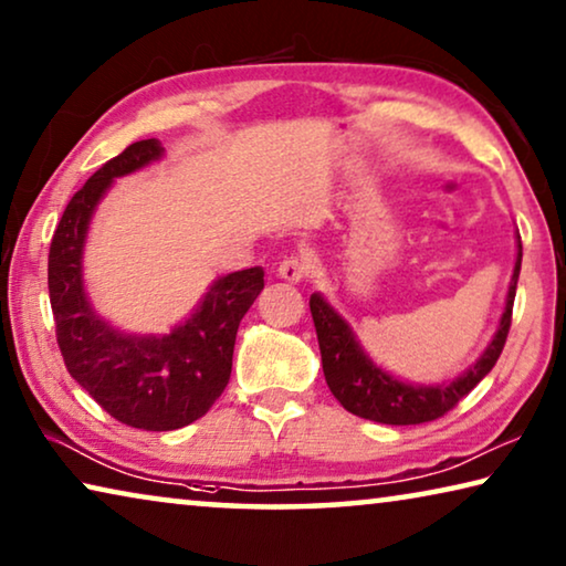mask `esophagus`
I'll return each mask as SVG.
<instances>
[{"label": "esophagus", "instance_id": "34e87169", "mask_svg": "<svg viewBox=\"0 0 566 566\" xmlns=\"http://www.w3.org/2000/svg\"><path fill=\"white\" fill-rule=\"evenodd\" d=\"M276 272H280V276H282L284 282L297 284L302 280H307L310 272H312V264H310L307 259H302V256H286L282 264H280V269H276Z\"/></svg>", "mask_w": 566, "mask_h": 566}]
</instances>
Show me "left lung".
I'll use <instances>...</instances> for the list:
<instances>
[{"mask_svg":"<svg viewBox=\"0 0 566 566\" xmlns=\"http://www.w3.org/2000/svg\"><path fill=\"white\" fill-rule=\"evenodd\" d=\"M521 256H524V249H521V235H516V264H513L499 331L493 333L491 343H488L483 356L475 364L442 384H409L389 374L368 356L348 319L323 294H312L310 312L312 319H315L325 381L331 386L335 399L343 403V409H348L356 417L381 421V424H421V421H432L447 415L462 396H468L491 374V368L501 356L511 327Z\"/></svg>","mask_w":566,"mask_h":566,"instance_id":"1","label":"left lung"}]
</instances>
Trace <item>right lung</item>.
Here are the masks:
<instances>
[{"label": "right lung", "mask_w": 566, "mask_h": 566, "mask_svg": "<svg viewBox=\"0 0 566 566\" xmlns=\"http://www.w3.org/2000/svg\"><path fill=\"white\" fill-rule=\"evenodd\" d=\"M165 157L159 139H142L108 159L67 202L48 256L50 307L67 374L101 409L126 427L170 432L200 419L231 378L241 317L264 290V269L218 276L196 310L170 333H126L98 315L83 282V251L98 202L116 177Z\"/></svg>", "instance_id": "1"}]
</instances>
